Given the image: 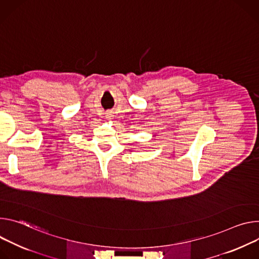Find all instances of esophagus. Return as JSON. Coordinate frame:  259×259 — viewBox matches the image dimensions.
I'll list each match as a JSON object with an SVG mask.
<instances>
[{"instance_id":"esophagus-1","label":"esophagus","mask_w":259,"mask_h":259,"mask_svg":"<svg viewBox=\"0 0 259 259\" xmlns=\"http://www.w3.org/2000/svg\"><path fill=\"white\" fill-rule=\"evenodd\" d=\"M112 117H113V115H112L111 112H107L106 113V118L107 119H112Z\"/></svg>"}]
</instances>
